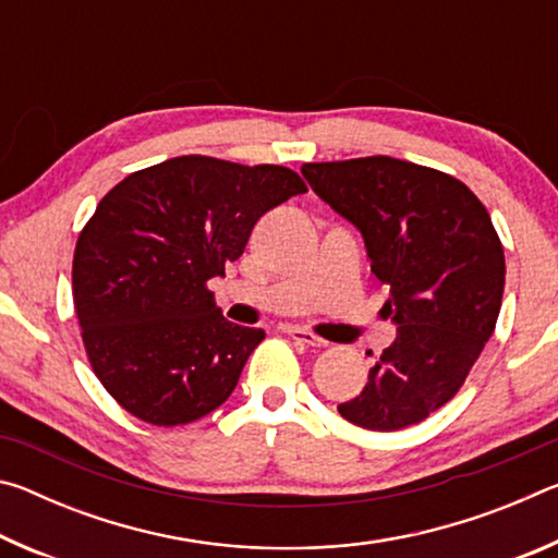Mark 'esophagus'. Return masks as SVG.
<instances>
[{"label":"esophagus","instance_id":"esophagus-1","mask_svg":"<svg viewBox=\"0 0 558 558\" xmlns=\"http://www.w3.org/2000/svg\"><path fill=\"white\" fill-rule=\"evenodd\" d=\"M288 337L292 339V342H300L307 347H325L327 344L323 337H317L315 332H310V329H302V327H288Z\"/></svg>","mask_w":558,"mask_h":558}]
</instances>
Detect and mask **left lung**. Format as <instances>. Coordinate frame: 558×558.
Returning a JSON list of instances; mask_svg holds the SVG:
<instances>
[{
  "label": "left lung",
  "mask_w": 558,
  "mask_h": 558,
  "mask_svg": "<svg viewBox=\"0 0 558 558\" xmlns=\"http://www.w3.org/2000/svg\"><path fill=\"white\" fill-rule=\"evenodd\" d=\"M302 177L362 231L399 327L362 393L337 411L366 430L409 428L460 391L495 332L505 251L493 219L460 179L405 159L307 162Z\"/></svg>",
  "instance_id": "obj_1"
}]
</instances>
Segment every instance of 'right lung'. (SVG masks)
<instances>
[{"instance_id":"obj_1","label":"right lung","mask_w":558,"mask_h":558,"mask_svg":"<svg viewBox=\"0 0 558 558\" xmlns=\"http://www.w3.org/2000/svg\"><path fill=\"white\" fill-rule=\"evenodd\" d=\"M298 172L184 155L102 196L73 253V305L93 372L128 413L184 426L229 399L266 332L229 323L206 282L241 258Z\"/></svg>"}]
</instances>
